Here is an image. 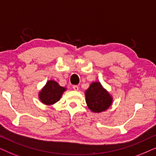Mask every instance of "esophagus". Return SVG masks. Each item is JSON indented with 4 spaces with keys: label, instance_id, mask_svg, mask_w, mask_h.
<instances>
[{
    "label": "esophagus",
    "instance_id": "esophagus-1",
    "mask_svg": "<svg viewBox=\"0 0 156 156\" xmlns=\"http://www.w3.org/2000/svg\"><path fill=\"white\" fill-rule=\"evenodd\" d=\"M73 88L74 90H78V86H73Z\"/></svg>",
    "mask_w": 156,
    "mask_h": 156
}]
</instances>
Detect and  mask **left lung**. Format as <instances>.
Segmentation results:
<instances>
[{"label": "left lung", "mask_w": 156, "mask_h": 156, "mask_svg": "<svg viewBox=\"0 0 156 156\" xmlns=\"http://www.w3.org/2000/svg\"><path fill=\"white\" fill-rule=\"evenodd\" d=\"M85 94L88 108L94 113L106 111L113 102L111 95L99 82L92 83Z\"/></svg>", "instance_id": "obj_1"}]
</instances>
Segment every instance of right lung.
<instances>
[{"instance_id":"1","label":"right lung","mask_w":156,"mask_h":156,"mask_svg":"<svg viewBox=\"0 0 156 156\" xmlns=\"http://www.w3.org/2000/svg\"><path fill=\"white\" fill-rule=\"evenodd\" d=\"M66 88L59 86L55 80H48L39 93L41 101L45 105H53L61 99Z\"/></svg>"}]
</instances>
